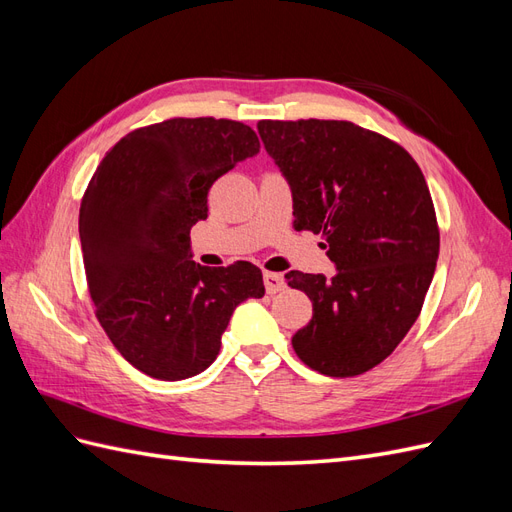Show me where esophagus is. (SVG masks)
Returning a JSON list of instances; mask_svg holds the SVG:
<instances>
[{"label": "esophagus", "instance_id": "34e87169", "mask_svg": "<svg viewBox=\"0 0 512 512\" xmlns=\"http://www.w3.org/2000/svg\"><path fill=\"white\" fill-rule=\"evenodd\" d=\"M265 288H267V292L269 294H275V292H280V290H284V277H282V273H271V271H265Z\"/></svg>", "mask_w": 512, "mask_h": 512}]
</instances>
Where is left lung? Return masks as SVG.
I'll list each match as a JSON object with an SVG mask.
<instances>
[{"label": "left lung", "instance_id": "8db88e82", "mask_svg": "<svg viewBox=\"0 0 512 512\" xmlns=\"http://www.w3.org/2000/svg\"><path fill=\"white\" fill-rule=\"evenodd\" d=\"M292 188L294 230L322 235L335 275L286 273L314 305L292 335L299 359L331 378L380 365L416 322L440 252L421 168L391 138L352 121H258Z\"/></svg>", "mask_w": 512, "mask_h": 512}]
</instances>
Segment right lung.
I'll return each mask as SVG.
<instances>
[{"instance_id":"obj_1","label":"right lung","mask_w":512,"mask_h":512,"mask_svg":"<svg viewBox=\"0 0 512 512\" xmlns=\"http://www.w3.org/2000/svg\"><path fill=\"white\" fill-rule=\"evenodd\" d=\"M258 149L241 121L175 117L123 136L87 185L79 235L91 301L123 359L151 378L205 371L235 307L265 294L252 262L200 267L190 252L209 188Z\"/></svg>"}]
</instances>
